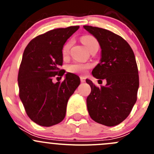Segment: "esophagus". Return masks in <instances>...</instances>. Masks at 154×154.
<instances>
[{"label": "esophagus", "instance_id": "esophagus-1", "mask_svg": "<svg viewBox=\"0 0 154 154\" xmlns=\"http://www.w3.org/2000/svg\"><path fill=\"white\" fill-rule=\"evenodd\" d=\"M80 81H81L82 83H84V82H86V77H80Z\"/></svg>", "mask_w": 154, "mask_h": 154}]
</instances>
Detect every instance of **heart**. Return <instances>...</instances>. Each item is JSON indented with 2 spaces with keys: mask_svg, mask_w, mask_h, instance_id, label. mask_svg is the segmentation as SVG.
I'll list each match as a JSON object with an SVG mask.
<instances>
[{
  "mask_svg": "<svg viewBox=\"0 0 154 154\" xmlns=\"http://www.w3.org/2000/svg\"><path fill=\"white\" fill-rule=\"evenodd\" d=\"M81 41L87 49H88L93 44L97 43V40L91 35H84V36L82 37ZM70 46H71V42H68L65 45L63 48V55H66L68 54ZM89 67L90 66L88 64L74 63V64H71L68 66V71L72 73H85Z\"/></svg>",
  "mask_w": 154,
  "mask_h": 154,
  "instance_id": "heart-1",
  "label": "heart"
}]
</instances>
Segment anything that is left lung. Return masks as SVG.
Listing matches in <instances>:
<instances>
[{
	"instance_id": "1",
	"label": "left lung",
	"mask_w": 154,
	"mask_h": 154,
	"mask_svg": "<svg viewBox=\"0 0 154 154\" xmlns=\"http://www.w3.org/2000/svg\"><path fill=\"white\" fill-rule=\"evenodd\" d=\"M98 42L100 63L91 71L93 77L106 80L105 86L97 87L86 79L91 88L86 104L90 117L97 123L112 127L130 115L137 99L139 72L133 50L122 37L107 29L83 26Z\"/></svg>"
}]
</instances>
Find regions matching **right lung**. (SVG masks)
<instances>
[{
  "label": "right lung",
  "instance_id": "1",
  "mask_svg": "<svg viewBox=\"0 0 154 154\" xmlns=\"http://www.w3.org/2000/svg\"><path fill=\"white\" fill-rule=\"evenodd\" d=\"M79 26L50 30L31 40L24 51L18 71L19 97L27 116L37 125L51 127L64 119L69 97L80 83V77L68 72L64 81L54 83L55 76H63L65 43Z\"/></svg>",
  "mask_w": 154,
  "mask_h": 154
}]
</instances>
